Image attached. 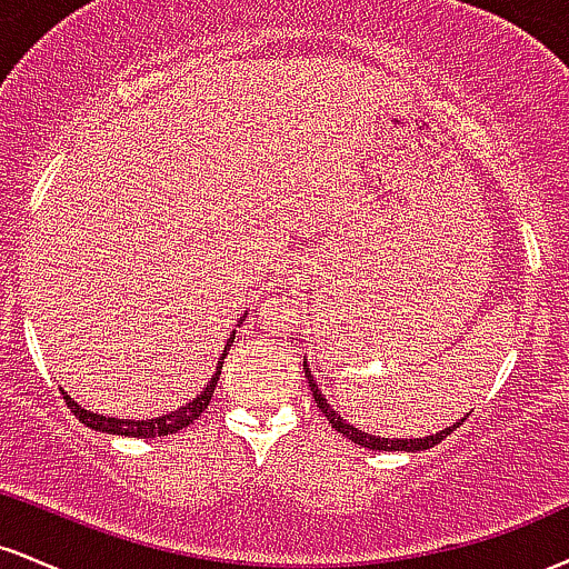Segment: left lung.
<instances>
[{"mask_svg":"<svg viewBox=\"0 0 569 569\" xmlns=\"http://www.w3.org/2000/svg\"><path fill=\"white\" fill-rule=\"evenodd\" d=\"M305 377L307 382H310V390H312V398H316L318 409L323 411L326 420L331 422V428L339 430V433L345 436V439H350L352 443H358V447H367V449H375V452H422V449H430L436 447V443L447 439L449 433H452L455 428H460L462 422H466V417H462L460 422H455V426L439 430V433H430V436H422V439H380V436H371V433H363V430H358L356 426H350L348 420H342V417L337 415L335 409L329 407V401H326L321 390H318L316 380H312L310 369H307V358H305Z\"/></svg>","mask_w":569,"mask_h":569,"instance_id":"left-lung-1","label":"left lung"}]
</instances>
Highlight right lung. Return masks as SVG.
Segmentation results:
<instances>
[{"instance_id":"1","label":"right lung","mask_w":569,"mask_h":569,"mask_svg":"<svg viewBox=\"0 0 569 569\" xmlns=\"http://www.w3.org/2000/svg\"><path fill=\"white\" fill-rule=\"evenodd\" d=\"M248 316V312H246ZM246 316L240 318L238 326L246 321ZM234 342V331L227 339L224 350H221L219 356V363H217V371L211 375V380H208L206 388L200 390L198 396L192 398V401L184 403L181 409L171 411V415H162V417H152V420H120V417H107V415H96V411L90 409H82L80 403L74 401V398L63 393V401L69 403V409L74 411V417L80 422H84L88 428L93 430H101V433H112V436H128V439H154V436H168V433H176V430L187 428L189 422L198 420L202 411L208 409V401H211L213 396V388H217L219 382V375H221V363H224V356L227 350H230V345Z\"/></svg>"}]
</instances>
